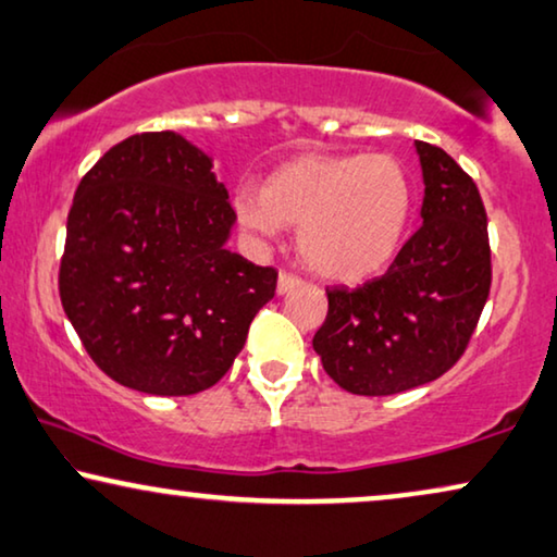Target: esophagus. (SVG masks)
Wrapping results in <instances>:
<instances>
[{"mask_svg": "<svg viewBox=\"0 0 557 557\" xmlns=\"http://www.w3.org/2000/svg\"><path fill=\"white\" fill-rule=\"evenodd\" d=\"M301 284V278L298 276H294V273H286V271H281L278 273V284H276V292L278 294H286V292H292L294 286H298Z\"/></svg>", "mask_w": 557, "mask_h": 557, "instance_id": "esophagus-1", "label": "esophagus"}]
</instances>
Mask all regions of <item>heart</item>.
Returning <instances> with one entry per match:
<instances>
[{
  "label": "heart",
  "mask_w": 557,
  "mask_h": 557,
  "mask_svg": "<svg viewBox=\"0 0 557 557\" xmlns=\"http://www.w3.org/2000/svg\"><path fill=\"white\" fill-rule=\"evenodd\" d=\"M412 206V178L386 152H311L276 168L261 193H236L238 221L248 231L271 238L281 225L298 228L301 261L342 284L374 276L397 256Z\"/></svg>",
  "instance_id": "b5f03b06"
}]
</instances>
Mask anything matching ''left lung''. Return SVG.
<instances>
[{
	"label": "left lung",
	"instance_id": "8db88e82",
	"mask_svg": "<svg viewBox=\"0 0 557 557\" xmlns=\"http://www.w3.org/2000/svg\"><path fill=\"white\" fill-rule=\"evenodd\" d=\"M422 225L384 276L326 288L329 311L313 334L324 372L351 394L386 397L434 382L457 364L493 284L487 213L453 156L417 140Z\"/></svg>",
	"mask_w": 557,
	"mask_h": 557
}]
</instances>
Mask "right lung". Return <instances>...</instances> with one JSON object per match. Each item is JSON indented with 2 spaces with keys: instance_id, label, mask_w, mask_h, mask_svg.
<instances>
[{
  "instance_id": "1",
  "label": "right lung",
  "mask_w": 557,
  "mask_h": 557,
  "mask_svg": "<svg viewBox=\"0 0 557 557\" xmlns=\"http://www.w3.org/2000/svg\"><path fill=\"white\" fill-rule=\"evenodd\" d=\"M206 152L171 131L112 145L79 181L60 298L85 351L158 397L213 386L276 294L278 271L225 248L236 211Z\"/></svg>"
}]
</instances>
